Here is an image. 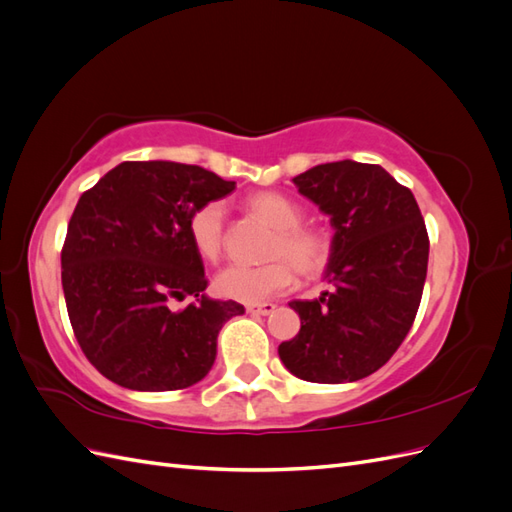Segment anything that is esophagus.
Listing matches in <instances>:
<instances>
[{"label":"esophagus","instance_id":"obj_1","mask_svg":"<svg viewBox=\"0 0 512 512\" xmlns=\"http://www.w3.org/2000/svg\"><path fill=\"white\" fill-rule=\"evenodd\" d=\"M275 303H258V305H247V312L250 314H258V316H269L275 312Z\"/></svg>","mask_w":512,"mask_h":512}]
</instances>
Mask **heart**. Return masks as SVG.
Returning <instances> with one entry per match:
<instances>
[{"label": "heart", "mask_w": 512, "mask_h": 512, "mask_svg": "<svg viewBox=\"0 0 512 512\" xmlns=\"http://www.w3.org/2000/svg\"><path fill=\"white\" fill-rule=\"evenodd\" d=\"M247 209L275 228L267 265H230L215 277V292L224 299L260 303L277 297L294 284V269L305 277L318 275L331 256V239L318 226L301 222V207L280 192L247 196ZM190 241L198 256L215 262L224 250V209L220 203L198 207L188 224Z\"/></svg>", "instance_id": "heart-1"}]
</instances>
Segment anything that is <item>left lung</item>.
Wrapping results in <instances>:
<instances>
[{"mask_svg": "<svg viewBox=\"0 0 512 512\" xmlns=\"http://www.w3.org/2000/svg\"><path fill=\"white\" fill-rule=\"evenodd\" d=\"M292 183L331 218L324 280L335 290L290 303L301 331L277 352L301 380L356 382L391 359L416 318L429 260L423 215L378 164H318Z\"/></svg>", "mask_w": 512, "mask_h": 512, "instance_id": "obj_1", "label": "left lung"}]
</instances>
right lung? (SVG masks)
<instances>
[{
    "label": "right lung",
    "mask_w": 512,
    "mask_h": 512,
    "mask_svg": "<svg viewBox=\"0 0 512 512\" xmlns=\"http://www.w3.org/2000/svg\"><path fill=\"white\" fill-rule=\"evenodd\" d=\"M235 190L179 162H121L87 190L61 250V286L81 350L104 378L132 391H177L203 380L237 301L205 294L192 213ZM197 301L181 313L173 298Z\"/></svg>",
    "instance_id": "obj_1"
}]
</instances>
